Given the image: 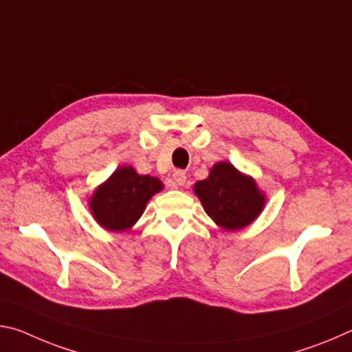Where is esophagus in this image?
<instances>
[{
	"mask_svg": "<svg viewBox=\"0 0 352 352\" xmlns=\"http://www.w3.org/2000/svg\"><path fill=\"white\" fill-rule=\"evenodd\" d=\"M172 180H174V186H183L184 183H186V174H184L183 170H175L174 175H172Z\"/></svg>",
	"mask_w": 352,
	"mask_h": 352,
	"instance_id": "obj_1",
	"label": "esophagus"
}]
</instances>
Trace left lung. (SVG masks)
Wrapping results in <instances>:
<instances>
[{
    "mask_svg": "<svg viewBox=\"0 0 352 352\" xmlns=\"http://www.w3.org/2000/svg\"><path fill=\"white\" fill-rule=\"evenodd\" d=\"M194 194L205 212L225 231L253 223L264 211L267 199L252 175L242 174L230 162H219L205 180L194 184Z\"/></svg>",
    "mask_w": 352,
    "mask_h": 352,
    "instance_id": "left-lung-1",
    "label": "left lung"
}]
</instances>
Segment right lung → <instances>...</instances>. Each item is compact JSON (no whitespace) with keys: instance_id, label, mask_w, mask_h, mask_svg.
<instances>
[{"instance_id":"right-lung-1","label":"right lung","mask_w":352,"mask_h":352,"mask_svg":"<svg viewBox=\"0 0 352 352\" xmlns=\"http://www.w3.org/2000/svg\"><path fill=\"white\" fill-rule=\"evenodd\" d=\"M162 180L141 175L132 166H121L94 189L88 199L93 219L110 233H124L138 222L155 194L163 190Z\"/></svg>"}]
</instances>
